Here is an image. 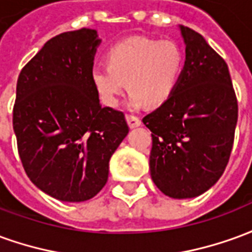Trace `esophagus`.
Segmentation results:
<instances>
[{"label": "esophagus", "instance_id": "esophagus-1", "mask_svg": "<svg viewBox=\"0 0 252 252\" xmlns=\"http://www.w3.org/2000/svg\"><path fill=\"white\" fill-rule=\"evenodd\" d=\"M126 123H128V126H129V128H136V126H139L140 124H142L140 119H139V117H136V116L126 115Z\"/></svg>", "mask_w": 252, "mask_h": 252}]
</instances>
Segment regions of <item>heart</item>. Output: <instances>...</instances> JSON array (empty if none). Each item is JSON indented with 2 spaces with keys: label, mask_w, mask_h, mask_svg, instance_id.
<instances>
[{
  "label": "heart",
  "mask_w": 252,
  "mask_h": 252,
  "mask_svg": "<svg viewBox=\"0 0 252 252\" xmlns=\"http://www.w3.org/2000/svg\"><path fill=\"white\" fill-rule=\"evenodd\" d=\"M106 66L90 71L99 101L116 108L126 86L131 90L128 104L139 108L144 102L158 106L173 95L184 70L185 57L177 43L148 37H131L106 52Z\"/></svg>",
  "instance_id": "1"
}]
</instances>
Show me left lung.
Returning <instances> with one entry per match:
<instances>
[{
  "label": "left lung",
  "instance_id": "1",
  "mask_svg": "<svg viewBox=\"0 0 252 252\" xmlns=\"http://www.w3.org/2000/svg\"><path fill=\"white\" fill-rule=\"evenodd\" d=\"M186 59L166 102L143 119L151 131L150 173L171 198H193L221 177L233 144L238 101L227 63L195 31L180 25Z\"/></svg>",
  "mask_w": 252,
  "mask_h": 252
}]
</instances>
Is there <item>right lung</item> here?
<instances>
[{
    "label": "right lung",
    "instance_id": "right-lung-1",
    "mask_svg": "<svg viewBox=\"0 0 252 252\" xmlns=\"http://www.w3.org/2000/svg\"><path fill=\"white\" fill-rule=\"evenodd\" d=\"M95 30L52 37L21 70L13 129L32 184L63 202L90 200L108 181L109 160L128 126L102 108L90 71L101 44Z\"/></svg>",
    "mask_w": 252,
    "mask_h": 252
}]
</instances>
